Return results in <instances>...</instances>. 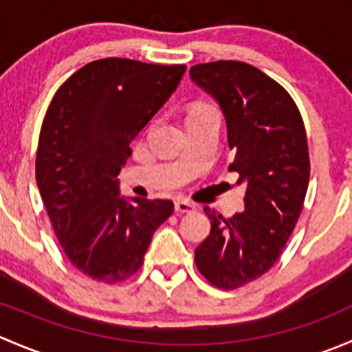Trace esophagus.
Masks as SVG:
<instances>
[{"label":"esophagus","instance_id":"34e87169","mask_svg":"<svg viewBox=\"0 0 352 352\" xmlns=\"http://www.w3.org/2000/svg\"><path fill=\"white\" fill-rule=\"evenodd\" d=\"M196 209V204L187 199H177L175 201V211L177 212H192Z\"/></svg>","mask_w":352,"mask_h":352}]
</instances>
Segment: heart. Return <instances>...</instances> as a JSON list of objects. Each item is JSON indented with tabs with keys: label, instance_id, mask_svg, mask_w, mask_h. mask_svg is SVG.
Here are the masks:
<instances>
[{
	"label": "heart",
	"instance_id": "b5f03b06",
	"mask_svg": "<svg viewBox=\"0 0 352 352\" xmlns=\"http://www.w3.org/2000/svg\"><path fill=\"white\" fill-rule=\"evenodd\" d=\"M209 112H218L216 105L209 104V102H199V104H196L192 109H190L189 117H187V119H192V117L202 116V113H209Z\"/></svg>",
	"mask_w": 352,
	"mask_h": 352
}]
</instances>
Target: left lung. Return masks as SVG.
<instances>
[{"label":"left lung","mask_w":352,"mask_h":352,"mask_svg":"<svg viewBox=\"0 0 352 352\" xmlns=\"http://www.w3.org/2000/svg\"><path fill=\"white\" fill-rule=\"evenodd\" d=\"M190 78L219 102L245 184V211L225 219L206 206L211 233L196 248L197 271L219 289H236L278 262L303 209L310 180L307 131L285 88L242 61L190 67Z\"/></svg>","instance_id":"1"}]
</instances>
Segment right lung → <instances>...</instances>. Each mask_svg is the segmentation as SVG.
Segmentation results:
<instances>
[{"label": "right lung", "mask_w": 352, "mask_h": 352, "mask_svg": "<svg viewBox=\"0 0 352 352\" xmlns=\"http://www.w3.org/2000/svg\"><path fill=\"white\" fill-rule=\"evenodd\" d=\"M186 67L98 59L71 74L49 104L35 180L66 257L94 281L116 285L136 274L156 228L172 216L168 199L129 204L117 175Z\"/></svg>", "instance_id": "obj_1"}]
</instances>
